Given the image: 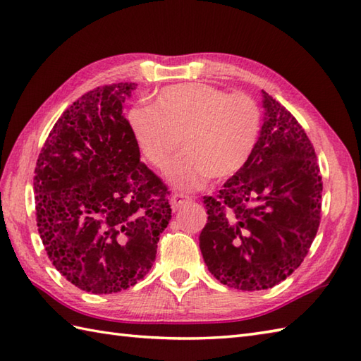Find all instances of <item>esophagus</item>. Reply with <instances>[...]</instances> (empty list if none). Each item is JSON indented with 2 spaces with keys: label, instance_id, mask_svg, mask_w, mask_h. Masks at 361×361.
Masks as SVG:
<instances>
[{
  "label": "esophagus",
  "instance_id": "obj_1",
  "mask_svg": "<svg viewBox=\"0 0 361 361\" xmlns=\"http://www.w3.org/2000/svg\"><path fill=\"white\" fill-rule=\"evenodd\" d=\"M190 200V197L186 194H181V192H175L171 198V203H172V208L173 209H178L181 204H185Z\"/></svg>",
  "mask_w": 361,
  "mask_h": 361
}]
</instances>
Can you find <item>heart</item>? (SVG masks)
<instances>
[{"mask_svg":"<svg viewBox=\"0 0 361 361\" xmlns=\"http://www.w3.org/2000/svg\"><path fill=\"white\" fill-rule=\"evenodd\" d=\"M145 159L164 169L183 141L185 153L167 169L176 188H202L209 176L224 180L248 163L255 152L262 111L248 94H231L206 83H178L159 91L153 105L127 113Z\"/></svg>","mask_w":361,"mask_h":361,"instance_id":"b5f03b06","label":"heart"}]
</instances>
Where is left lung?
I'll use <instances>...</instances> for the list:
<instances>
[{"mask_svg":"<svg viewBox=\"0 0 361 361\" xmlns=\"http://www.w3.org/2000/svg\"><path fill=\"white\" fill-rule=\"evenodd\" d=\"M264 94L265 121L248 163L204 197L200 250L214 278L239 290L271 288L307 256L321 220L313 144L286 106Z\"/></svg>","mask_w":361,"mask_h":361,"instance_id":"8db88e82","label":"left lung"}]
</instances>
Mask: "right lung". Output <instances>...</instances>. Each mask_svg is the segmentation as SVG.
<instances>
[{
    "mask_svg": "<svg viewBox=\"0 0 361 361\" xmlns=\"http://www.w3.org/2000/svg\"><path fill=\"white\" fill-rule=\"evenodd\" d=\"M136 83L97 87L57 119L37 159L38 234L52 265L80 290L140 282L171 220V190L140 161L124 116Z\"/></svg>",
    "mask_w": 361,
    "mask_h": 361,
    "instance_id": "1",
    "label": "right lung"
}]
</instances>
